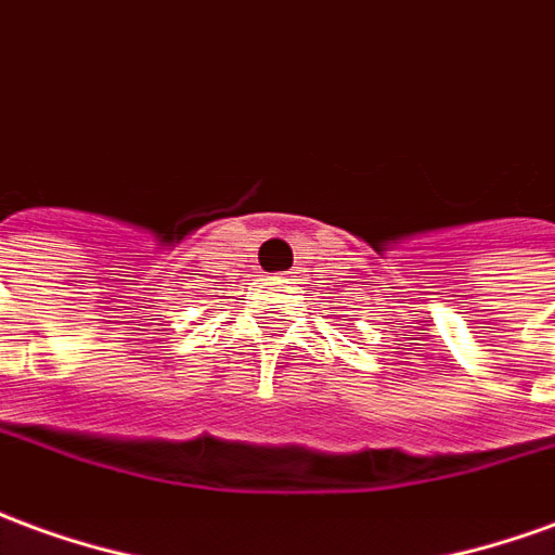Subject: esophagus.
I'll return each mask as SVG.
<instances>
[{
  "label": "esophagus",
  "mask_w": 555,
  "mask_h": 555,
  "mask_svg": "<svg viewBox=\"0 0 555 555\" xmlns=\"http://www.w3.org/2000/svg\"><path fill=\"white\" fill-rule=\"evenodd\" d=\"M279 282H288V279H279Z\"/></svg>",
  "instance_id": "34e87169"
}]
</instances>
